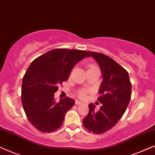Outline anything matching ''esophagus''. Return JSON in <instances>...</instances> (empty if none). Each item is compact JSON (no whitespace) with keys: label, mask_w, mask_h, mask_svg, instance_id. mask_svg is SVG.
<instances>
[{"label":"esophagus","mask_w":155,"mask_h":155,"mask_svg":"<svg viewBox=\"0 0 155 155\" xmlns=\"http://www.w3.org/2000/svg\"><path fill=\"white\" fill-rule=\"evenodd\" d=\"M75 104H77V105H78V104H82V102L79 101V100H76V101H75Z\"/></svg>","instance_id":"1"}]
</instances>
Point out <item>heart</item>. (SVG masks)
Listing matches in <instances>:
<instances>
[{
    "label": "heart",
    "instance_id": "1",
    "mask_svg": "<svg viewBox=\"0 0 155 155\" xmlns=\"http://www.w3.org/2000/svg\"><path fill=\"white\" fill-rule=\"evenodd\" d=\"M92 68H97V67L95 66V65L91 64L89 66V69H92ZM77 95L78 97L81 99L85 100L87 97V91L85 89H80L77 91Z\"/></svg>",
    "mask_w": 155,
    "mask_h": 155
}]
</instances>
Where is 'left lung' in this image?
I'll return each instance as SVG.
<instances>
[{
    "label": "left lung",
    "mask_w": 155,
    "mask_h": 155,
    "mask_svg": "<svg viewBox=\"0 0 155 155\" xmlns=\"http://www.w3.org/2000/svg\"><path fill=\"white\" fill-rule=\"evenodd\" d=\"M101 69L103 79L97 100L102 104L99 110L89 104V113L83 120L84 127L101 134L114 127L126 112L131 97V83L128 71L110 57L88 51Z\"/></svg>",
    "instance_id": "left-lung-1"
}]
</instances>
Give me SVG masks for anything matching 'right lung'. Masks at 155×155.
Listing matches in <instances>:
<instances>
[{
    "mask_svg": "<svg viewBox=\"0 0 155 155\" xmlns=\"http://www.w3.org/2000/svg\"><path fill=\"white\" fill-rule=\"evenodd\" d=\"M86 57H90L86 51L56 48L29 65L23 77L21 98L28 120L37 130L51 133L62 126L75 101L67 97L57 103L54 93L68 79L74 65Z\"/></svg>",
    "mask_w": 155,
    "mask_h": 155,
    "instance_id": "obj_1",
    "label": "right lung"
}]
</instances>
